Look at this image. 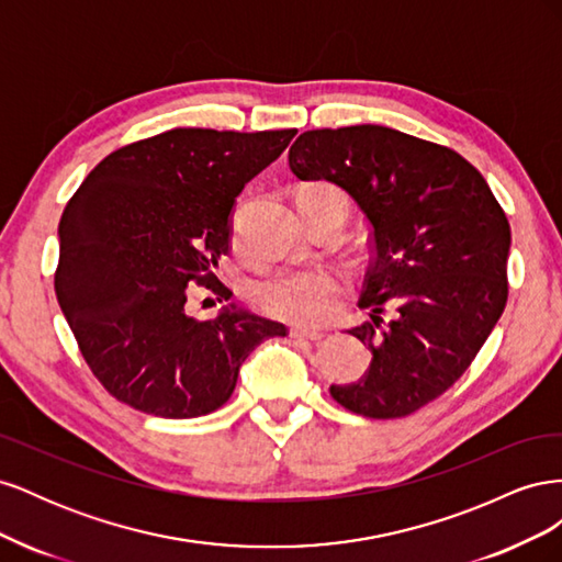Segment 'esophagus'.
Returning a JSON list of instances; mask_svg holds the SVG:
<instances>
[{"label":"esophagus","mask_w":562,"mask_h":562,"mask_svg":"<svg viewBox=\"0 0 562 562\" xmlns=\"http://www.w3.org/2000/svg\"><path fill=\"white\" fill-rule=\"evenodd\" d=\"M291 337H295V339H312V342H316V339H321L323 335H321L318 330H310V328L293 326V328H291Z\"/></svg>","instance_id":"1"}]
</instances>
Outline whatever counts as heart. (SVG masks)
Returning <instances> with one entry per match:
<instances>
[{
    "label": "heart",
    "mask_w": 562,
    "mask_h": 562,
    "mask_svg": "<svg viewBox=\"0 0 562 562\" xmlns=\"http://www.w3.org/2000/svg\"><path fill=\"white\" fill-rule=\"evenodd\" d=\"M302 194H326L345 209V201L330 184H314ZM349 291L342 271L330 267L293 269L269 277L252 288V302L262 314L297 326H316L328 321Z\"/></svg>",
    "instance_id": "1"
}]
</instances>
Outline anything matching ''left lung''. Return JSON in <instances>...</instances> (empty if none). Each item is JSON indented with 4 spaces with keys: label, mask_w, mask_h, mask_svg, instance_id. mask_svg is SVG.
<instances>
[{
    "label": "left lung",
    "mask_w": 562,
    "mask_h": 562,
    "mask_svg": "<svg viewBox=\"0 0 562 562\" xmlns=\"http://www.w3.org/2000/svg\"><path fill=\"white\" fill-rule=\"evenodd\" d=\"M288 164L345 190L372 227L359 302L372 321L349 330L372 361L330 396L370 419L413 415L464 375L506 307L512 227L499 201L454 149L375 124L304 131Z\"/></svg>",
    "instance_id": "left-lung-1"
}]
</instances>
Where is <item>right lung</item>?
Segmentation results:
<instances>
[{
    "instance_id": "obj_1",
    "label": "right lung",
    "mask_w": 562,
    "mask_h": 562,
    "mask_svg": "<svg viewBox=\"0 0 562 562\" xmlns=\"http://www.w3.org/2000/svg\"><path fill=\"white\" fill-rule=\"evenodd\" d=\"M295 133L166 131L112 151L67 201L56 297L116 401L166 419L209 415L229 401L248 353L285 337L283 323L236 304L196 321L187 297L194 288L232 297L215 269L234 201Z\"/></svg>"
}]
</instances>
